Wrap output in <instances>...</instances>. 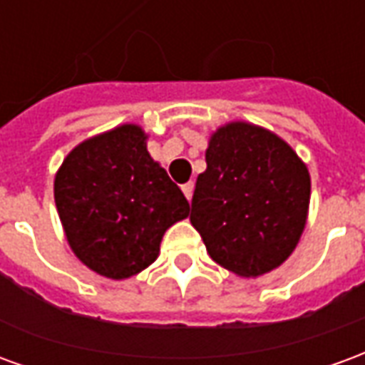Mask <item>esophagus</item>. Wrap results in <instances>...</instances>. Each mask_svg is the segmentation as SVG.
I'll return each mask as SVG.
<instances>
[{"mask_svg":"<svg viewBox=\"0 0 365 365\" xmlns=\"http://www.w3.org/2000/svg\"><path fill=\"white\" fill-rule=\"evenodd\" d=\"M182 191H183V195L187 197V201H191V195H193V182L183 183Z\"/></svg>","mask_w":365,"mask_h":365,"instance_id":"obj_1","label":"esophagus"}]
</instances>
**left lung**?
Masks as SVG:
<instances>
[{
	"label": "left lung",
	"instance_id": "1",
	"mask_svg": "<svg viewBox=\"0 0 365 365\" xmlns=\"http://www.w3.org/2000/svg\"><path fill=\"white\" fill-rule=\"evenodd\" d=\"M190 221L219 266L245 277L289 258L305 229L311 178L289 144L266 128L230 123L209 140Z\"/></svg>",
	"mask_w": 365,
	"mask_h": 365
}]
</instances>
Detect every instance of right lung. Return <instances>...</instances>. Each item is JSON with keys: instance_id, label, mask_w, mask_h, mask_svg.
<instances>
[{"instance_id": "right-lung-1", "label": "right lung", "mask_w": 365, "mask_h": 365, "mask_svg": "<svg viewBox=\"0 0 365 365\" xmlns=\"http://www.w3.org/2000/svg\"><path fill=\"white\" fill-rule=\"evenodd\" d=\"M54 201L70 248L111 279L148 268L168 227L190 215L187 199L150 158L136 125L76 146L56 174Z\"/></svg>"}]
</instances>
